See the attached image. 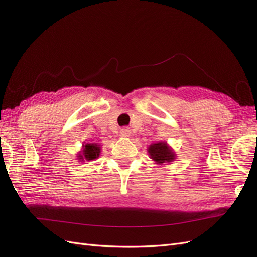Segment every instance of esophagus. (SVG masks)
Returning <instances> with one entry per match:
<instances>
[{
  "label": "esophagus",
  "instance_id": "1",
  "mask_svg": "<svg viewBox=\"0 0 257 257\" xmlns=\"http://www.w3.org/2000/svg\"><path fill=\"white\" fill-rule=\"evenodd\" d=\"M120 135L123 137H128L131 135V130L128 127H122L120 130Z\"/></svg>",
  "mask_w": 257,
  "mask_h": 257
}]
</instances>
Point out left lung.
Segmentation results:
<instances>
[{
    "label": "left lung",
    "instance_id": "1",
    "mask_svg": "<svg viewBox=\"0 0 257 257\" xmlns=\"http://www.w3.org/2000/svg\"><path fill=\"white\" fill-rule=\"evenodd\" d=\"M148 153L150 158L157 163V164H164V163H170L175 161L176 153L170 148L167 143L159 142L149 146L148 148Z\"/></svg>",
    "mask_w": 257,
    "mask_h": 257
}]
</instances>
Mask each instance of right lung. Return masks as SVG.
<instances>
[{"label":"right lung","instance_id":"add662e5","mask_svg":"<svg viewBox=\"0 0 257 257\" xmlns=\"http://www.w3.org/2000/svg\"><path fill=\"white\" fill-rule=\"evenodd\" d=\"M100 146L98 144H85L82 146V150L77 154L80 162L94 161L99 157Z\"/></svg>","mask_w":257,"mask_h":257}]
</instances>
